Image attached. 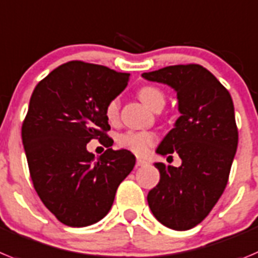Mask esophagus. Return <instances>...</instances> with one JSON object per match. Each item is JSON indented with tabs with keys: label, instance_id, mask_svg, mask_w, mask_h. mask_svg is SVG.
Segmentation results:
<instances>
[{
	"label": "esophagus",
	"instance_id": "esophagus-1",
	"mask_svg": "<svg viewBox=\"0 0 258 258\" xmlns=\"http://www.w3.org/2000/svg\"><path fill=\"white\" fill-rule=\"evenodd\" d=\"M145 164H148V162H146L145 159H143V158H138V161H136V166L141 167V166H145Z\"/></svg>",
	"mask_w": 258,
	"mask_h": 258
}]
</instances>
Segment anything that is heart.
Returning a JSON list of instances; mask_svg holds the SVG:
<instances>
[{"mask_svg": "<svg viewBox=\"0 0 258 258\" xmlns=\"http://www.w3.org/2000/svg\"><path fill=\"white\" fill-rule=\"evenodd\" d=\"M139 99L152 110H158L164 106L166 104V96L158 87L154 86H145L139 90ZM105 115L108 120L114 122L119 115V101L118 99H113L108 103L105 108ZM157 141V136L149 131H128L122 134L118 138L119 146L136 153L139 155L145 154L152 145Z\"/></svg>", "mask_w": 258, "mask_h": 258, "instance_id": "b5f03b06", "label": "heart"}]
</instances>
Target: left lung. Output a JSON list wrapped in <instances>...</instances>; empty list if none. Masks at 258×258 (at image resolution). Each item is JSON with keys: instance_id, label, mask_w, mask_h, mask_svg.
<instances>
[{"instance_id": "1", "label": "left lung", "mask_w": 258, "mask_h": 258, "mask_svg": "<svg viewBox=\"0 0 258 258\" xmlns=\"http://www.w3.org/2000/svg\"><path fill=\"white\" fill-rule=\"evenodd\" d=\"M141 76L175 90L181 114L155 150L161 155L177 153L181 166L155 163L161 180L148 194V203L164 226L189 230L207 217L226 187L238 148L233 100L219 80L198 64Z\"/></svg>"}]
</instances>
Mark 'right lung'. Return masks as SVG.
Masks as SVG:
<instances>
[{"instance_id":"add662e5","label":"right lung","mask_w":258,"mask_h":258,"mask_svg":"<svg viewBox=\"0 0 258 258\" xmlns=\"http://www.w3.org/2000/svg\"><path fill=\"white\" fill-rule=\"evenodd\" d=\"M130 74L103 66L69 61L36 86L23 122L22 139L37 194L64 225L83 227L108 215L118 186L136 158L113 150L105 108L126 89ZM108 149L96 158L87 143Z\"/></svg>"}]
</instances>
